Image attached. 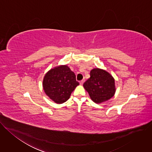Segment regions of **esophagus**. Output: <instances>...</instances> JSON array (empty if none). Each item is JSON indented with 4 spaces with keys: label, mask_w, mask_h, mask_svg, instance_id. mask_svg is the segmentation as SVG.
Listing matches in <instances>:
<instances>
[{
    "label": "esophagus",
    "mask_w": 152,
    "mask_h": 152,
    "mask_svg": "<svg viewBox=\"0 0 152 152\" xmlns=\"http://www.w3.org/2000/svg\"><path fill=\"white\" fill-rule=\"evenodd\" d=\"M84 81H85V79H82V80H80V82H79V83H80V85H82V84L83 83Z\"/></svg>",
    "instance_id": "1"
}]
</instances>
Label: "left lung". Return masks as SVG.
<instances>
[{"mask_svg":"<svg viewBox=\"0 0 152 152\" xmlns=\"http://www.w3.org/2000/svg\"><path fill=\"white\" fill-rule=\"evenodd\" d=\"M83 85L91 100L96 103L108 100L115 93L114 77L106 71L98 68L91 70L90 77Z\"/></svg>","mask_w":152,"mask_h":152,"instance_id":"obj_1","label":"left lung"}]
</instances>
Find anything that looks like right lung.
<instances>
[{"label": "right lung", "instance_id": "obj_1", "mask_svg": "<svg viewBox=\"0 0 152 152\" xmlns=\"http://www.w3.org/2000/svg\"><path fill=\"white\" fill-rule=\"evenodd\" d=\"M79 85L75 74L65 65L50 70L45 76L43 89L46 95L56 103L66 102Z\"/></svg>", "mask_w": 152, "mask_h": 152}]
</instances>
